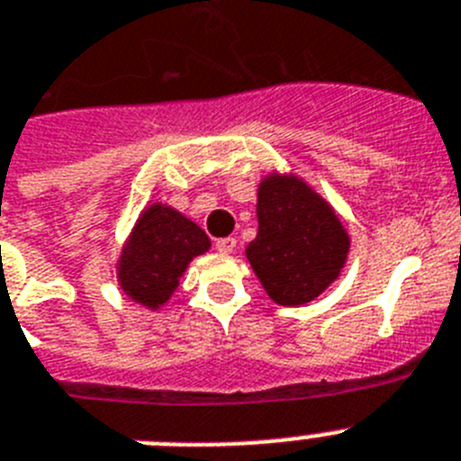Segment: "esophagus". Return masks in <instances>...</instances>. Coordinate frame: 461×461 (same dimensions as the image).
I'll use <instances>...</instances> for the list:
<instances>
[{
  "label": "esophagus",
  "instance_id": "esophagus-1",
  "mask_svg": "<svg viewBox=\"0 0 461 461\" xmlns=\"http://www.w3.org/2000/svg\"><path fill=\"white\" fill-rule=\"evenodd\" d=\"M214 247H217V251H221V254H233L235 247H238V240L235 238H221L214 242Z\"/></svg>",
  "mask_w": 461,
  "mask_h": 461
}]
</instances>
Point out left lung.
I'll list each match as a JSON object with an SVG mask.
<instances>
[{
    "instance_id": "1",
    "label": "left lung",
    "mask_w": 461,
    "mask_h": 461,
    "mask_svg": "<svg viewBox=\"0 0 461 461\" xmlns=\"http://www.w3.org/2000/svg\"><path fill=\"white\" fill-rule=\"evenodd\" d=\"M258 233L247 260L281 307L307 304L339 279L351 238L335 207L295 173L272 170L258 185Z\"/></svg>"
}]
</instances>
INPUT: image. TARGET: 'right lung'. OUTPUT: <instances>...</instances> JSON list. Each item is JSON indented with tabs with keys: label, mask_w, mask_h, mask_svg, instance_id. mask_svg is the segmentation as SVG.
<instances>
[{
	"label": "right lung",
	"mask_w": 461,
	"mask_h": 461,
	"mask_svg": "<svg viewBox=\"0 0 461 461\" xmlns=\"http://www.w3.org/2000/svg\"><path fill=\"white\" fill-rule=\"evenodd\" d=\"M212 247L201 226L168 203H149L138 214L115 263L117 284L129 300L158 312L180 286L195 256Z\"/></svg>",
	"instance_id": "right-lung-1"
}]
</instances>
